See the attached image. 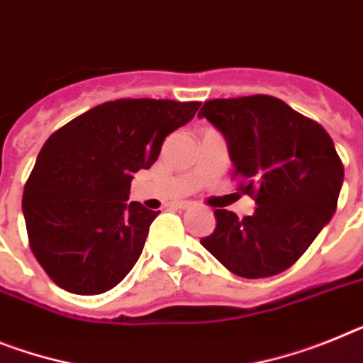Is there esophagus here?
Returning a JSON list of instances; mask_svg holds the SVG:
<instances>
[{
  "label": "esophagus",
  "instance_id": "34e87169",
  "mask_svg": "<svg viewBox=\"0 0 363 363\" xmlns=\"http://www.w3.org/2000/svg\"><path fill=\"white\" fill-rule=\"evenodd\" d=\"M172 206H174L176 209H189V207L193 206V203L187 202V200H179V202H174Z\"/></svg>",
  "mask_w": 363,
  "mask_h": 363
}]
</instances>
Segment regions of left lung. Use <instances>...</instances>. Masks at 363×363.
Returning <instances> with one entry per match:
<instances>
[{
  "label": "left lung",
  "mask_w": 363,
  "mask_h": 363,
  "mask_svg": "<svg viewBox=\"0 0 363 363\" xmlns=\"http://www.w3.org/2000/svg\"><path fill=\"white\" fill-rule=\"evenodd\" d=\"M198 117L224 135L233 178L257 203L244 218L216 209L215 231L200 242L235 275L281 274L336 211L343 165L333 139L315 121L270 95L207 101Z\"/></svg>",
  "instance_id": "8db88e82"
}]
</instances>
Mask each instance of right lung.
Masks as SVG:
<instances>
[{
  "label": "right lung",
  "mask_w": 363,
  "mask_h": 363,
  "mask_svg": "<svg viewBox=\"0 0 363 363\" xmlns=\"http://www.w3.org/2000/svg\"><path fill=\"white\" fill-rule=\"evenodd\" d=\"M198 108L200 102L119 99L75 117L45 141L21 207L30 250L58 286L95 296L134 268L160 211L128 202L130 184Z\"/></svg>",
  "instance_id": "right-lung-1"
}]
</instances>
